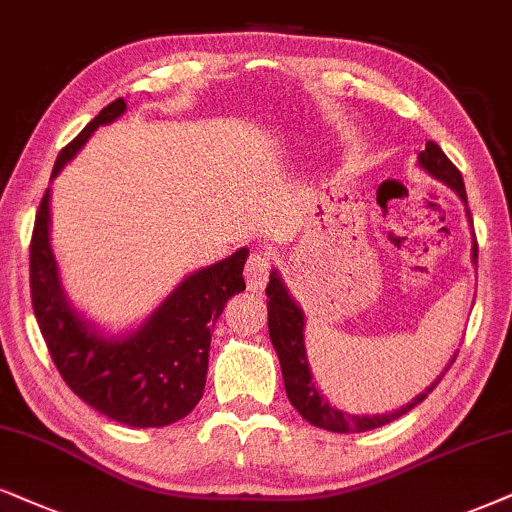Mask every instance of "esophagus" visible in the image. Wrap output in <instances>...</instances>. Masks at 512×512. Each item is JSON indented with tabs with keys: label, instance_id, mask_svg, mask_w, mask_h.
<instances>
[{
	"label": "esophagus",
	"instance_id": "34e87169",
	"mask_svg": "<svg viewBox=\"0 0 512 512\" xmlns=\"http://www.w3.org/2000/svg\"><path fill=\"white\" fill-rule=\"evenodd\" d=\"M269 271H271V260L267 252L262 250L252 252L248 264H245V281H248V290H252V293H262L269 281Z\"/></svg>",
	"mask_w": 512,
	"mask_h": 512
}]
</instances>
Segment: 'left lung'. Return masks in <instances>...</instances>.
<instances>
[{
  "instance_id": "left-lung-1",
  "label": "left lung",
  "mask_w": 512,
  "mask_h": 512,
  "mask_svg": "<svg viewBox=\"0 0 512 512\" xmlns=\"http://www.w3.org/2000/svg\"><path fill=\"white\" fill-rule=\"evenodd\" d=\"M418 167L423 172H428L430 177H435L442 181V184L449 186V189L463 200L465 215H468V222L472 229L468 196H465V184H463L461 172L456 170V165L446 158L444 151L435 144V141H428V144H425V151L418 153ZM470 257H472V264L477 267L475 234H472ZM267 297H269V304H267L269 307V338L278 354V364H281L283 383H286V394H288L290 404L295 406V411L300 413L307 423H312L321 430L366 432V430L380 428V425L392 423V420H397L404 416V413H409L413 406H418L420 401L428 397V394L439 385L442 375L449 371V366L456 361L458 352L449 359V364L444 366V371L439 373L423 392L416 394L409 404L399 406L397 411L378 413V416H364V413L357 416V413L340 411L338 406H333L331 401L323 397L319 385H316L312 368H309L307 347H304V312H302L300 304L293 300V295H290V290L286 288V283H283V278L276 269H271V274H269Z\"/></svg>"
}]
</instances>
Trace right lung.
Segmentation results:
<instances>
[{
  "label": "right lung",
  "instance_id": "obj_1",
  "mask_svg": "<svg viewBox=\"0 0 512 512\" xmlns=\"http://www.w3.org/2000/svg\"><path fill=\"white\" fill-rule=\"evenodd\" d=\"M127 111L115 99L58 153L51 181L101 125ZM51 189L37 210L30 243V295L51 359L84 404L129 428H165L196 409L208 375L212 328L226 300L245 290L248 248H238L177 283L139 326L108 333L77 312L51 250Z\"/></svg>",
  "mask_w": 512,
  "mask_h": 512
}]
</instances>
